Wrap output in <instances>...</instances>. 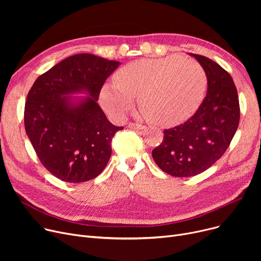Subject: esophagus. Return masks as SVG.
Returning <instances> with one entry per match:
<instances>
[{
	"label": "esophagus",
	"mask_w": 261,
	"mask_h": 261,
	"mask_svg": "<svg viewBox=\"0 0 261 261\" xmlns=\"http://www.w3.org/2000/svg\"><path fill=\"white\" fill-rule=\"evenodd\" d=\"M128 128L130 129H133V130H143L145 127L140 125V123H133V122H130L128 125Z\"/></svg>",
	"instance_id": "34e87169"
}]
</instances>
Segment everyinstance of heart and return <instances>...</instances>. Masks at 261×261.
<instances>
[{"mask_svg": "<svg viewBox=\"0 0 261 261\" xmlns=\"http://www.w3.org/2000/svg\"><path fill=\"white\" fill-rule=\"evenodd\" d=\"M115 84L100 91V105L115 119H122L138 96L141 113L161 127L185 121L201 105L207 86L204 68L195 60L170 56L140 59L118 70Z\"/></svg>", "mask_w": 261, "mask_h": 261, "instance_id": "heart-1", "label": "heart"}]
</instances>
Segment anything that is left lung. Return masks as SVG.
<instances>
[{"instance_id": "1", "label": "left lung", "mask_w": 261, "mask_h": 261, "mask_svg": "<svg viewBox=\"0 0 261 261\" xmlns=\"http://www.w3.org/2000/svg\"><path fill=\"white\" fill-rule=\"evenodd\" d=\"M204 68L207 93L182 125L164 130L152 150L156 165L172 176L188 177L210 168L226 151L239 125L238 93L230 75L215 61L189 53Z\"/></svg>"}]
</instances>
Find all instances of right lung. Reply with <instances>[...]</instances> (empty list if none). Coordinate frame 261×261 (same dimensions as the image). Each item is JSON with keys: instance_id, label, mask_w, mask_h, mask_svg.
Returning <instances> with one entry per match:
<instances>
[{"instance_id": "obj_1", "label": "right lung", "mask_w": 261, "mask_h": 261, "mask_svg": "<svg viewBox=\"0 0 261 261\" xmlns=\"http://www.w3.org/2000/svg\"><path fill=\"white\" fill-rule=\"evenodd\" d=\"M119 64L77 54L34 82L25 102V131L41 163L58 179L87 182L106 168L111 141L123 127L108 120L97 100L106 79Z\"/></svg>"}]
</instances>
